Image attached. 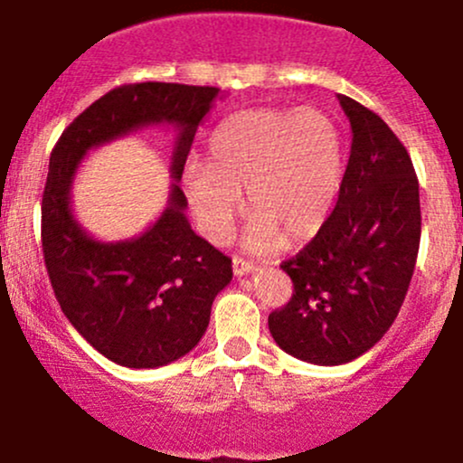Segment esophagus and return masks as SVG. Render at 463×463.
Here are the masks:
<instances>
[{"instance_id": "1", "label": "esophagus", "mask_w": 463, "mask_h": 463, "mask_svg": "<svg viewBox=\"0 0 463 463\" xmlns=\"http://www.w3.org/2000/svg\"><path fill=\"white\" fill-rule=\"evenodd\" d=\"M255 270H257V266L252 264V261L241 260V257H232V272H235L237 277L252 275V272H255Z\"/></svg>"}]
</instances>
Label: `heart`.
<instances>
[{
	"mask_svg": "<svg viewBox=\"0 0 463 463\" xmlns=\"http://www.w3.org/2000/svg\"><path fill=\"white\" fill-rule=\"evenodd\" d=\"M344 177L339 128L319 109H252L231 115L208 144V164L184 175L203 235L231 237L246 208L255 215L244 246L264 252L315 235L337 199Z\"/></svg>",
	"mask_w": 463,
	"mask_h": 463,
	"instance_id": "b5f03b06",
	"label": "heart"
}]
</instances>
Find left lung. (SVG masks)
Returning <instances> with one entry per match:
<instances>
[{
  "label": "left lung",
  "instance_id": "8db88e82",
  "mask_svg": "<svg viewBox=\"0 0 463 463\" xmlns=\"http://www.w3.org/2000/svg\"><path fill=\"white\" fill-rule=\"evenodd\" d=\"M353 144L337 206L310 244L281 269L293 297L269 315L277 346L317 366L348 364L395 321L421 237L420 182L386 121L337 95Z\"/></svg>",
  "mask_w": 463,
  "mask_h": 463
}]
</instances>
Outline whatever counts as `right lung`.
<instances>
[{
  "instance_id": "right-lung-1",
  "label": "right lung",
  "mask_w": 463,
  "mask_h": 463,
  "mask_svg": "<svg viewBox=\"0 0 463 463\" xmlns=\"http://www.w3.org/2000/svg\"><path fill=\"white\" fill-rule=\"evenodd\" d=\"M215 86L144 81L106 92L61 133L42 199V248L61 310L97 353L126 368H159L197 346L217 293L232 279L223 252L194 235L179 188ZM148 125L178 128L169 203L139 238L99 242L71 215L70 186L88 150Z\"/></svg>"
}]
</instances>
